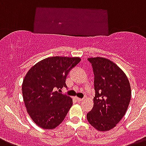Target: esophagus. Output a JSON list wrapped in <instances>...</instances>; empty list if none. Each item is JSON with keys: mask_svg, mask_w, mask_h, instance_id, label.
I'll return each instance as SVG.
<instances>
[{"mask_svg": "<svg viewBox=\"0 0 146 146\" xmlns=\"http://www.w3.org/2000/svg\"><path fill=\"white\" fill-rule=\"evenodd\" d=\"M76 100L78 102L83 101V99H81V98H79V97H76Z\"/></svg>", "mask_w": 146, "mask_h": 146, "instance_id": "1", "label": "esophagus"}]
</instances>
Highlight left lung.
I'll use <instances>...</instances> for the list:
<instances>
[{
	"label": "left lung",
	"instance_id": "left-lung-1",
	"mask_svg": "<svg viewBox=\"0 0 146 146\" xmlns=\"http://www.w3.org/2000/svg\"><path fill=\"white\" fill-rule=\"evenodd\" d=\"M94 73V107L87 114L88 122L100 131L112 129L125 114L131 90L125 73L111 60L89 58Z\"/></svg>",
	"mask_w": 146,
	"mask_h": 146
}]
</instances>
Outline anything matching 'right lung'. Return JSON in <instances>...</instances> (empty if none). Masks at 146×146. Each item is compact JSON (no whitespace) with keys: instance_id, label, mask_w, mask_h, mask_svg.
<instances>
[{"instance_id":"right-lung-1","label":"right lung","mask_w":146,"mask_h":146,"mask_svg":"<svg viewBox=\"0 0 146 146\" xmlns=\"http://www.w3.org/2000/svg\"><path fill=\"white\" fill-rule=\"evenodd\" d=\"M80 61L79 57H49L35 64L25 76L22 84L24 104L40 128L53 129L64 119L73 100L56 90L67 87V74Z\"/></svg>"}]
</instances>
